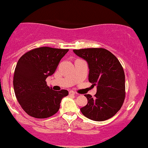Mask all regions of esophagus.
Instances as JSON below:
<instances>
[{
    "label": "esophagus",
    "instance_id": "34e87169",
    "mask_svg": "<svg viewBox=\"0 0 148 148\" xmlns=\"http://www.w3.org/2000/svg\"><path fill=\"white\" fill-rule=\"evenodd\" d=\"M75 94V93L73 91H69V95H74Z\"/></svg>",
    "mask_w": 148,
    "mask_h": 148
}]
</instances>
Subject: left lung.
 <instances>
[{
    "instance_id": "left-lung-1",
    "label": "left lung",
    "mask_w": 148,
    "mask_h": 148,
    "mask_svg": "<svg viewBox=\"0 0 148 148\" xmlns=\"http://www.w3.org/2000/svg\"><path fill=\"white\" fill-rule=\"evenodd\" d=\"M73 52L87 62L88 81L93 87H97L94 98L84 95L88 103L80 109L81 112L95 121L109 119L121 109L125 98L122 65L115 55L105 48H85Z\"/></svg>"
}]
</instances>
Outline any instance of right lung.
<instances>
[{"instance_id":"add662e5","label":"right lung","mask_w":148,"mask_h":148,"mask_svg":"<svg viewBox=\"0 0 148 148\" xmlns=\"http://www.w3.org/2000/svg\"><path fill=\"white\" fill-rule=\"evenodd\" d=\"M69 49L41 47L27 52L19 59L14 75V89L21 107L32 117L46 119L60 109L67 90L55 91L46 84Z\"/></svg>"}]
</instances>
